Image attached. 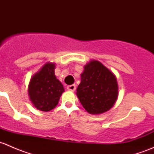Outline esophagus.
Instances as JSON below:
<instances>
[{
    "label": "esophagus",
    "mask_w": 154,
    "mask_h": 154,
    "mask_svg": "<svg viewBox=\"0 0 154 154\" xmlns=\"http://www.w3.org/2000/svg\"><path fill=\"white\" fill-rule=\"evenodd\" d=\"M67 89L69 90V91H74L76 89V86L75 84H73V85H69V86H67Z\"/></svg>",
    "instance_id": "1"
}]
</instances>
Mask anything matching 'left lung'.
I'll list each match as a JSON object with an SVG mask.
<instances>
[{
	"label": "left lung",
	"mask_w": 154,
	"mask_h": 154,
	"mask_svg": "<svg viewBox=\"0 0 154 154\" xmlns=\"http://www.w3.org/2000/svg\"><path fill=\"white\" fill-rule=\"evenodd\" d=\"M80 77L76 94L86 112L102 114L114 106L119 97V84L108 68L97 60H91L84 66Z\"/></svg>",
	"instance_id": "obj_1"
}]
</instances>
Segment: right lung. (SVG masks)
<instances>
[{
  "instance_id": "1",
  "label": "right lung",
  "mask_w": 154,
  "mask_h": 154,
  "mask_svg": "<svg viewBox=\"0 0 154 154\" xmlns=\"http://www.w3.org/2000/svg\"><path fill=\"white\" fill-rule=\"evenodd\" d=\"M56 64L47 63L31 77L28 85L29 100L37 109L49 112L58 104L65 91L54 72Z\"/></svg>"
}]
</instances>
